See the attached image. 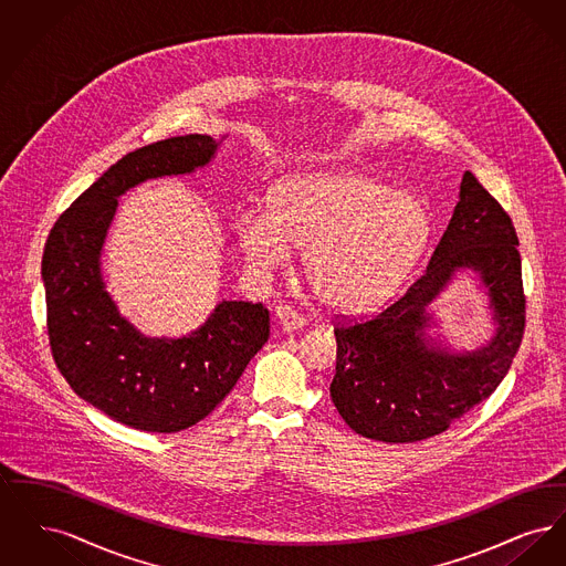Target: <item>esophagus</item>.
Segmentation results:
<instances>
[{
    "mask_svg": "<svg viewBox=\"0 0 566 566\" xmlns=\"http://www.w3.org/2000/svg\"><path fill=\"white\" fill-rule=\"evenodd\" d=\"M275 321L280 324V328L284 331V333H291V331H296V328H301L305 321H303V316L295 312L293 307H289V305H280L277 310H275Z\"/></svg>",
    "mask_w": 566,
    "mask_h": 566,
    "instance_id": "esophagus-1",
    "label": "esophagus"
}]
</instances>
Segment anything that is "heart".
Masks as SVG:
<instances>
[{"label":"heart","mask_w":566,"mask_h":566,"mask_svg":"<svg viewBox=\"0 0 566 566\" xmlns=\"http://www.w3.org/2000/svg\"><path fill=\"white\" fill-rule=\"evenodd\" d=\"M422 203L374 178L337 171L282 180L270 214L245 210L235 238L256 273L286 265L291 245L303 250V273L326 307L365 314L392 295L429 240Z\"/></svg>","instance_id":"obj_1"}]
</instances>
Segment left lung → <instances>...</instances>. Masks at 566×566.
Listing matches in <instances>:
<instances>
[{"label":"left lung","mask_w":566,"mask_h":566,"mask_svg":"<svg viewBox=\"0 0 566 566\" xmlns=\"http://www.w3.org/2000/svg\"><path fill=\"white\" fill-rule=\"evenodd\" d=\"M462 270L481 277L495 333L484 347L458 353L428 333V305ZM524 323L512 218L464 171L454 214L424 273L371 321L337 324L331 399L352 431L367 439H429L496 390L522 344Z\"/></svg>","instance_id":"left-lung-1"}]
</instances>
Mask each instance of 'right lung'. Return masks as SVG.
<instances>
[{"label":"right lung","mask_w":566,"mask_h":566,"mask_svg":"<svg viewBox=\"0 0 566 566\" xmlns=\"http://www.w3.org/2000/svg\"><path fill=\"white\" fill-rule=\"evenodd\" d=\"M218 144L210 135H180L125 155L59 216L44 245L54 363L81 399L137 431L178 432L203 420L270 337V312L248 301H220L189 335L148 337L106 291L102 250L118 197L206 167Z\"/></svg>","instance_id":"add662e5"}]
</instances>
